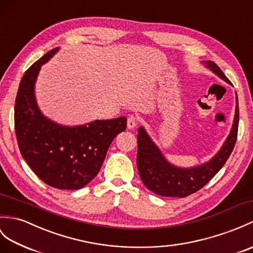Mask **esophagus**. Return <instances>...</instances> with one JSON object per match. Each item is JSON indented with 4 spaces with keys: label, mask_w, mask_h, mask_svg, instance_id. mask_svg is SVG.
Wrapping results in <instances>:
<instances>
[{
    "label": "esophagus",
    "mask_w": 253,
    "mask_h": 253,
    "mask_svg": "<svg viewBox=\"0 0 253 253\" xmlns=\"http://www.w3.org/2000/svg\"><path fill=\"white\" fill-rule=\"evenodd\" d=\"M139 123V119L136 115H129L128 119H127V127L129 129H133L138 125Z\"/></svg>",
    "instance_id": "1"
}]
</instances>
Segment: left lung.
Wrapping results in <instances>:
<instances>
[{
	"mask_svg": "<svg viewBox=\"0 0 253 253\" xmlns=\"http://www.w3.org/2000/svg\"><path fill=\"white\" fill-rule=\"evenodd\" d=\"M206 66L231 84V82L213 61H206ZM239 122L238 99L236 98V113L230 136L222 149L210 162L195 168H178L169 164L161 151L150 139L142 127L138 129L137 167L143 184L157 195L166 197H186L199 191L224 166L236 143Z\"/></svg>",
	"mask_w": 253,
	"mask_h": 253,
	"instance_id": "left-lung-1",
	"label": "left lung"
}]
</instances>
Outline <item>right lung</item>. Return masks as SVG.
<instances>
[{
  "label": "right lung",
  "mask_w": 253,
  "mask_h": 253,
  "mask_svg": "<svg viewBox=\"0 0 253 253\" xmlns=\"http://www.w3.org/2000/svg\"><path fill=\"white\" fill-rule=\"evenodd\" d=\"M58 51L49 50L22 76L15 101V131L20 153L47 185L79 190L96 177L110 144L127 127L126 117L66 127L46 119L35 102L34 84L41 66Z\"/></svg>",
  "instance_id": "add662e5"
}]
</instances>
